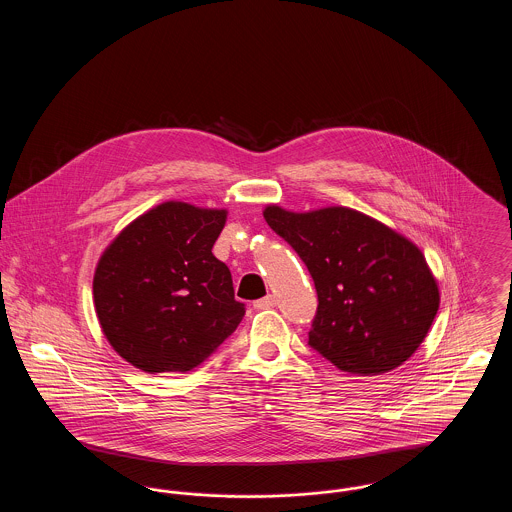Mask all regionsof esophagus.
Instances as JSON below:
<instances>
[{"label":"esophagus","mask_w":512,"mask_h":512,"mask_svg":"<svg viewBox=\"0 0 512 512\" xmlns=\"http://www.w3.org/2000/svg\"><path fill=\"white\" fill-rule=\"evenodd\" d=\"M276 305V297L274 295H267V297H263V299H259V301H255L253 303V307L255 309H270V307H274Z\"/></svg>","instance_id":"34e87169"}]
</instances>
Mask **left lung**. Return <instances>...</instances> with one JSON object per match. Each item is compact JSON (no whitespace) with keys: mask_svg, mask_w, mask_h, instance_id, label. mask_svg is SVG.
<instances>
[{"mask_svg":"<svg viewBox=\"0 0 512 512\" xmlns=\"http://www.w3.org/2000/svg\"><path fill=\"white\" fill-rule=\"evenodd\" d=\"M263 217L313 276L318 309L309 345L324 359L376 376L420 347L438 313L439 288L418 245L340 205L305 213L267 205Z\"/></svg>","mask_w":512,"mask_h":512,"instance_id":"obj_1","label":"left lung"}]
</instances>
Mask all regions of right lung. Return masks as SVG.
I'll use <instances>...</instances> for the list:
<instances>
[{
	"label": "right lung",
	"instance_id": "add662e5",
	"mask_svg": "<svg viewBox=\"0 0 512 512\" xmlns=\"http://www.w3.org/2000/svg\"><path fill=\"white\" fill-rule=\"evenodd\" d=\"M228 211L165 201L105 247L94 272L103 336L149 374L188 372L242 322L228 267L213 255Z\"/></svg>",
	"mask_w": 512,
	"mask_h": 512
}]
</instances>
